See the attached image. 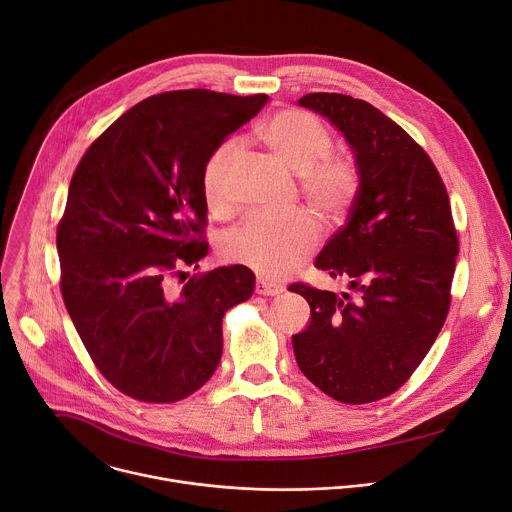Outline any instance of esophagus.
Segmentation results:
<instances>
[{
    "instance_id": "1",
    "label": "esophagus",
    "mask_w": 512,
    "mask_h": 512,
    "mask_svg": "<svg viewBox=\"0 0 512 512\" xmlns=\"http://www.w3.org/2000/svg\"><path fill=\"white\" fill-rule=\"evenodd\" d=\"M284 290L282 284H276V282H265V280H257L255 284V292L257 294H263V296H276Z\"/></svg>"
}]
</instances>
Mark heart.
Instances as JSON below:
<instances>
[{
	"mask_svg": "<svg viewBox=\"0 0 512 512\" xmlns=\"http://www.w3.org/2000/svg\"><path fill=\"white\" fill-rule=\"evenodd\" d=\"M261 140L276 158L298 173V185L309 208L325 222L342 220L362 189L360 164L346 154H335L333 133L315 115L284 109L261 125ZM236 142H222L203 164L201 189L208 208L216 214L230 206V164ZM319 226L309 214L284 220L253 214L226 230L220 238V257L241 263L267 280L286 276L319 245Z\"/></svg>",
	"mask_w": 512,
	"mask_h": 512,
	"instance_id": "obj_1",
	"label": "heart"
}]
</instances>
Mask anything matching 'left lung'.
Here are the masks:
<instances>
[{"label":"left lung","mask_w":512,"mask_h":512,"mask_svg":"<svg viewBox=\"0 0 512 512\" xmlns=\"http://www.w3.org/2000/svg\"><path fill=\"white\" fill-rule=\"evenodd\" d=\"M342 129L362 189L315 265L354 296L294 282L311 323L292 335L298 368L325 395L370 403L407 383L451 306L459 236L445 183L424 148L370 102L313 92L298 100Z\"/></svg>","instance_id":"left-lung-1"}]
</instances>
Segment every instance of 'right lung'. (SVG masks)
Masks as SVG:
<instances>
[{
    "label": "right lung",
    "instance_id": "add662e5",
    "mask_svg": "<svg viewBox=\"0 0 512 512\" xmlns=\"http://www.w3.org/2000/svg\"><path fill=\"white\" fill-rule=\"evenodd\" d=\"M265 102L206 88L154 94L74 170L57 224L59 288L94 366L131 399L175 403L206 385L224 313L253 294L245 265L189 278L183 267L208 255L203 164Z\"/></svg>",
    "mask_w": 512,
    "mask_h": 512
}]
</instances>
